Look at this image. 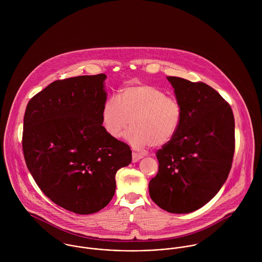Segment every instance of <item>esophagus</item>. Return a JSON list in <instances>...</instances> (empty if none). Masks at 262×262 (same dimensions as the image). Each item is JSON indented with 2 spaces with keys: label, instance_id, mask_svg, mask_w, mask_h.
I'll return each instance as SVG.
<instances>
[{
  "label": "esophagus",
  "instance_id": "34e87169",
  "mask_svg": "<svg viewBox=\"0 0 262 262\" xmlns=\"http://www.w3.org/2000/svg\"><path fill=\"white\" fill-rule=\"evenodd\" d=\"M141 158H143V155L138 154V153H136V152H133V153H132V161H133V162H137V161H139Z\"/></svg>",
  "mask_w": 262,
  "mask_h": 262
}]
</instances>
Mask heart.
I'll list each match as a JSON object with an SVG mask.
<instances>
[{
	"mask_svg": "<svg viewBox=\"0 0 262 262\" xmlns=\"http://www.w3.org/2000/svg\"><path fill=\"white\" fill-rule=\"evenodd\" d=\"M102 125L113 137L119 138L129 123L126 140L135 148L160 147L169 143L184 120L180 101L168 97L161 89L135 83L120 90L118 97H109L101 112Z\"/></svg>",
	"mask_w": 262,
	"mask_h": 262,
	"instance_id": "b5f03b06",
	"label": "heart"
}]
</instances>
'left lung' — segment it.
Returning a JSON list of instances; mask_svg holds the SVG:
<instances>
[{
  "mask_svg": "<svg viewBox=\"0 0 262 262\" xmlns=\"http://www.w3.org/2000/svg\"><path fill=\"white\" fill-rule=\"evenodd\" d=\"M184 109L174 138L156 152L158 172L149 183L152 201L174 214L193 212L224 185L235 150L230 105L205 82L167 76Z\"/></svg>",
  "mask_w": 262,
  "mask_h": 262,
  "instance_id": "1",
  "label": "left lung"
}]
</instances>
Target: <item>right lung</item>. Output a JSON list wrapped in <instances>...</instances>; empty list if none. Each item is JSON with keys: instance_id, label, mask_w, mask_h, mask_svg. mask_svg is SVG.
<instances>
[{"instance_id": "1", "label": "right lung", "mask_w": 262, "mask_h": 262, "mask_svg": "<svg viewBox=\"0 0 262 262\" xmlns=\"http://www.w3.org/2000/svg\"><path fill=\"white\" fill-rule=\"evenodd\" d=\"M106 77L55 80L29 101L24 115L22 147L30 173L47 198L79 215L110 203L117 170L132 160L130 147L102 125Z\"/></svg>"}]
</instances>
